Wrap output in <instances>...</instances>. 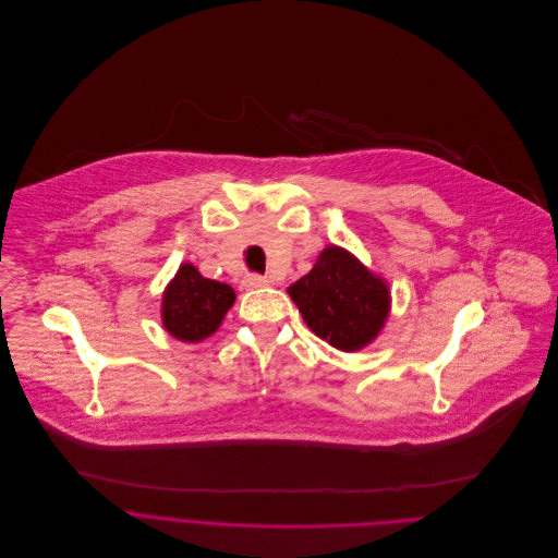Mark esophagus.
<instances>
[{
    "label": "esophagus",
    "mask_w": 558,
    "mask_h": 558,
    "mask_svg": "<svg viewBox=\"0 0 558 558\" xmlns=\"http://www.w3.org/2000/svg\"><path fill=\"white\" fill-rule=\"evenodd\" d=\"M242 283H244L246 290H259V288H266L270 281L266 277H262V275H246Z\"/></svg>",
    "instance_id": "1"
}]
</instances>
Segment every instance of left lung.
<instances>
[{
	"instance_id": "obj_1",
	"label": "left lung",
	"mask_w": 558,
	"mask_h": 558,
	"mask_svg": "<svg viewBox=\"0 0 558 558\" xmlns=\"http://www.w3.org/2000/svg\"><path fill=\"white\" fill-rule=\"evenodd\" d=\"M288 294L316 337L341 352L372 345L391 312L389 283L337 244L320 251Z\"/></svg>"
}]
</instances>
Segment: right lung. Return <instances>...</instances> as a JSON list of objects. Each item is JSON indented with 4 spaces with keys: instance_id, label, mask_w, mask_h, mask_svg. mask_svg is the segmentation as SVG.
I'll return each mask as SVG.
<instances>
[{
    "instance_id": "obj_1",
    "label": "right lung",
    "mask_w": 558,
    "mask_h": 558,
    "mask_svg": "<svg viewBox=\"0 0 558 558\" xmlns=\"http://www.w3.org/2000/svg\"><path fill=\"white\" fill-rule=\"evenodd\" d=\"M235 303L229 283L202 277L193 264H180L167 283L160 303L165 329L182 343H202L213 337Z\"/></svg>"
}]
</instances>
